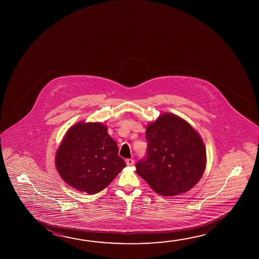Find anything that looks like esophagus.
<instances>
[{
  "instance_id": "obj_1",
  "label": "esophagus",
  "mask_w": 259,
  "mask_h": 259,
  "mask_svg": "<svg viewBox=\"0 0 259 259\" xmlns=\"http://www.w3.org/2000/svg\"><path fill=\"white\" fill-rule=\"evenodd\" d=\"M125 162H126V164H127L128 166H133L134 165V163H135V160H133V159H127V160L125 161Z\"/></svg>"
}]
</instances>
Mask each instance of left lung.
Masks as SVG:
<instances>
[{
    "label": "left lung",
    "mask_w": 259,
    "mask_h": 259,
    "mask_svg": "<svg viewBox=\"0 0 259 259\" xmlns=\"http://www.w3.org/2000/svg\"><path fill=\"white\" fill-rule=\"evenodd\" d=\"M145 137L147 157L137 162L136 171L153 191L178 195L199 183L206 168V147L190 123L164 113L148 123Z\"/></svg>",
    "instance_id": "left-lung-1"
}]
</instances>
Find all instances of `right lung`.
<instances>
[{
    "instance_id": "right-lung-1",
    "label": "right lung",
    "mask_w": 259,
    "mask_h": 259,
    "mask_svg": "<svg viewBox=\"0 0 259 259\" xmlns=\"http://www.w3.org/2000/svg\"><path fill=\"white\" fill-rule=\"evenodd\" d=\"M55 164L65 183L91 195L108 186L125 167L106 125L84 121L66 133L56 153Z\"/></svg>"
}]
</instances>
